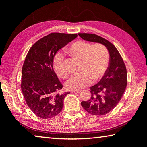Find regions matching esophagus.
Listing matches in <instances>:
<instances>
[{
	"mask_svg": "<svg viewBox=\"0 0 147 147\" xmlns=\"http://www.w3.org/2000/svg\"><path fill=\"white\" fill-rule=\"evenodd\" d=\"M80 92H81L80 90H72L71 91V92L72 93H80Z\"/></svg>",
	"mask_w": 147,
	"mask_h": 147,
	"instance_id": "esophagus-1",
	"label": "esophagus"
}]
</instances>
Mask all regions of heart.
<instances>
[{"instance_id": "obj_1", "label": "heart", "mask_w": 147, "mask_h": 147, "mask_svg": "<svg viewBox=\"0 0 147 147\" xmlns=\"http://www.w3.org/2000/svg\"><path fill=\"white\" fill-rule=\"evenodd\" d=\"M70 55L81 59L79 73H74L66 82L69 90H80L90 85L92 80L97 81L106 73L109 63V53L105 46L101 44L94 45L84 41L75 42L65 49ZM64 57L61 53L55 57L53 66L56 73L67 78L68 72L63 66Z\"/></svg>"}]
</instances>
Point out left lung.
Here are the masks:
<instances>
[{
	"label": "left lung",
	"mask_w": 147,
	"mask_h": 147,
	"mask_svg": "<svg viewBox=\"0 0 147 147\" xmlns=\"http://www.w3.org/2000/svg\"><path fill=\"white\" fill-rule=\"evenodd\" d=\"M83 40L105 46L109 53L106 73L96 84L90 87L92 96L81 105L88 113L102 116L111 112L119 103L127 86V71L117 49L110 42L94 34L78 33Z\"/></svg>",
	"instance_id": "obj_1"
}]
</instances>
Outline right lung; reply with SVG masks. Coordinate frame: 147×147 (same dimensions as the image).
Returning a JSON list of instances; mask_svg holds the SVG:
<instances>
[{
	"mask_svg": "<svg viewBox=\"0 0 147 147\" xmlns=\"http://www.w3.org/2000/svg\"><path fill=\"white\" fill-rule=\"evenodd\" d=\"M77 36L51 33L34 44L25 57L21 88L28 107L38 117H54L62 110L69 93L59 92L63 85L53 70V58L58 50Z\"/></svg>",
	"mask_w": 147,
	"mask_h": 147,
	"instance_id": "add662e5",
	"label": "right lung"
}]
</instances>
